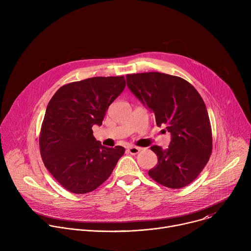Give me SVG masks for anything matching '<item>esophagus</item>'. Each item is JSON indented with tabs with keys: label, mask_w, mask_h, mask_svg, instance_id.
Wrapping results in <instances>:
<instances>
[{
	"label": "esophagus",
	"mask_w": 251,
	"mask_h": 251,
	"mask_svg": "<svg viewBox=\"0 0 251 251\" xmlns=\"http://www.w3.org/2000/svg\"><path fill=\"white\" fill-rule=\"evenodd\" d=\"M140 151H141V148H138V147H135V146H131V147L128 148V152H129L130 154H132V155H136V154H138Z\"/></svg>",
	"instance_id": "esophagus-1"
}]
</instances>
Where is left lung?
<instances>
[{"mask_svg":"<svg viewBox=\"0 0 251 251\" xmlns=\"http://www.w3.org/2000/svg\"><path fill=\"white\" fill-rule=\"evenodd\" d=\"M126 81L130 91L155 115L157 125L165 126L171 134L168 148L151 147L158 164L149 170V176L171 189L188 186L211 154V128L202 98L187 80L166 74L127 75Z\"/></svg>","mask_w":251,"mask_h":251,"instance_id":"8db88e82","label":"left lung"}]
</instances>
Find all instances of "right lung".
I'll return each mask as SVG.
<instances>
[{"mask_svg":"<svg viewBox=\"0 0 251 251\" xmlns=\"http://www.w3.org/2000/svg\"><path fill=\"white\" fill-rule=\"evenodd\" d=\"M126 86L124 76L91 77L60 87L48 104L40 149L46 168L74 194H86L111 175L125 149L107 148L93 136L109 105Z\"/></svg>","mask_w":251,"mask_h":251,"instance_id":"add662e5","label":"right lung"}]
</instances>
